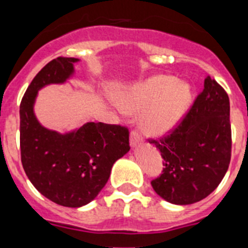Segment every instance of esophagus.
Wrapping results in <instances>:
<instances>
[{
    "instance_id": "1",
    "label": "esophagus",
    "mask_w": 248,
    "mask_h": 248,
    "mask_svg": "<svg viewBox=\"0 0 248 248\" xmlns=\"http://www.w3.org/2000/svg\"><path fill=\"white\" fill-rule=\"evenodd\" d=\"M143 140V137L140 134L138 130H131L130 133V145L134 148V146H138Z\"/></svg>"
}]
</instances>
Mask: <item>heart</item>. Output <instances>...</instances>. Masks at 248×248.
<instances>
[{"label": "heart", "mask_w": 248, "mask_h": 248, "mask_svg": "<svg viewBox=\"0 0 248 248\" xmlns=\"http://www.w3.org/2000/svg\"><path fill=\"white\" fill-rule=\"evenodd\" d=\"M189 87L172 77L156 76L144 80L122 95L123 108L140 113L141 128L146 134L160 137L177 125L189 108Z\"/></svg>", "instance_id": "heart-1"}]
</instances>
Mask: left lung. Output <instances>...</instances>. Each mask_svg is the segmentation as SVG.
Masks as SVG:
<instances>
[{
    "mask_svg": "<svg viewBox=\"0 0 248 248\" xmlns=\"http://www.w3.org/2000/svg\"><path fill=\"white\" fill-rule=\"evenodd\" d=\"M161 153L163 174L151 180L160 198L190 205L209 196L226 174L231 160L230 100L207 76L203 89L176 128L149 139Z\"/></svg>",
    "mask_w": 248,
    "mask_h": 248,
    "instance_id": "obj_1",
    "label": "left lung"
}]
</instances>
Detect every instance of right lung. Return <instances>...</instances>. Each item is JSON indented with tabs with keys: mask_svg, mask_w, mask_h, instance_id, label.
Listing matches in <instances>:
<instances>
[{
	"mask_svg": "<svg viewBox=\"0 0 248 248\" xmlns=\"http://www.w3.org/2000/svg\"><path fill=\"white\" fill-rule=\"evenodd\" d=\"M78 61L58 57L47 63L28 85L19 105L21 161L26 175L43 196L65 207H80L97 198L113 164L130 150L126 126L91 122L59 134L37 120L33 105L39 89L64 83Z\"/></svg>",
	"mask_w": 248,
	"mask_h": 248,
	"instance_id": "obj_1",
	"label": "right lung"
}]
</instances>
